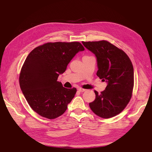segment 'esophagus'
<instances>
[{
	"label": "esophagus",
	"mask_w": 152,
	"mask_h": 152,
	"mask_svg": "<svg viewBox=\"0 0 152 152\" xmlns=\"http://www.w3.org/2000/svg\"><path fill=\"white\" fill-rule=\"evenodd\" d=\"M78 90H79L80 92H84V91H86V89H82V88H81V87H79V88H78Z\"/></svg>",
	"instance_id": "34e87169"
}]
</instances>
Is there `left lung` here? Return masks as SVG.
<instances>
[{
    "mask_svg": "<svg viewBox=\"0 0 152 152\" xmlns=\"http://www.w3.org/2000/svg\"><path fill=\"white\" fill-rule=\"evenodd\" d=\"M84 46L96 57V75L107 83L89 107L99 117L108 118L120 113L131 98L134 86V69L129 58L122 50L108 41L83 42Z\"/></svg>",
    "mask_w": 152,
    "mask_h": 152,
    "instance_id": "left-lung-1",
    "label": "left lung"
}]
</instances>
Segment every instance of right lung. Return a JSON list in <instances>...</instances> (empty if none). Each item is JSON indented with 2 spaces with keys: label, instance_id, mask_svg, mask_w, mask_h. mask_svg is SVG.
<instances>
[{
  "label": "right lung",
  "instance_id": "add662e5",
  "mask_svg": "<svg viewBox=\"0 0 152 152\" xmlns=\"http://www.w3.org/2000/svg\"><path fill=\"white\" fill-rule=\"evenodd\" d=\"M84 49L78 42H48L28 55L20 72V88L30 107L40 116L54 119L66 110L77 89L63 87L58 78L75 54Z\"/></svg>",
  "mask_w": 152,
  "mask_h": 152
}]
</instances>
